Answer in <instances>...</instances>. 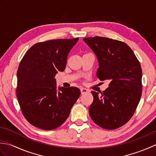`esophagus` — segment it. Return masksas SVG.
Segmentation results:
<instances>
[{"label": "esophagus", "instance_id": "34e87169", "mask_svg": "<svg viewBox=\"0 0 156 156\" xmlns=\"http://www.w3.org/2000/svg\"><path fill=\"white\" fill-rule=\"evenodd\" d=\"M80 91H81V94H84L87 93V92H89V91L87 90V89L84 88H80Z\"/></svg>", "mask_w": 156, "mask_h": 156}]
</instances>
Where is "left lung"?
<instances>
[{"label":"left lung","mask_w":156,"mask_h":156,"mask_svg":"<svg viewBox=\"0 0 156 156\" xmlns=\"http://www.w3.org/2000/svg\"><path fill=\"white\" fill-rule=\"evenodd\" d=\"M83 41L97 58L98 78L101 81L110 82L101 94L91 92L94 100L89 107V114L101 127L117 129L129 121L140 102L141 65L124 42L98 36L84 38Z\"/></svg>","instance_id":"obj_1"}]
</instances>
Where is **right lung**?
<instances>
[{"label":"right lung","mask_w":156,"mask_h":156,"mask_svg":"<svg viewBox=\"0 0 156 156\" xmlns=\"http://www.w3.org/2000/svg\"><path fill=\"white\" fill-rule=\"evenodd\" d=\"M78 39H54L36 44L20 62L16 97L23 115L34 127L44 130L59 127L80 97V89L58 88L54 78L58 72L65 69L68 55Z\"/></svg>","instance_id":"obj_1"}]
</instances>
